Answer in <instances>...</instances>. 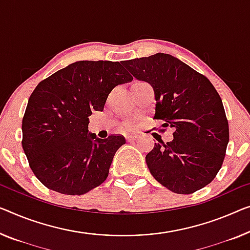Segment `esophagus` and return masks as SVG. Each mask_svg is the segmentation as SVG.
<instances>
[{"label":"esophagus","mask_w":250,"mask_h":250,"mask_svg":"<svg viewBox=\"0 0 250 250\" xmlns=\"http://www.w3.org/2000/svg\"><path fill=\"white\" fill-rule=\"evenodd\" d=\"M137 138H138V137L135 136V135H128V136H125V139H126V141H128V143H131V141L136 140Z\"/></svg>","instance_id":"1"}]
</instances>
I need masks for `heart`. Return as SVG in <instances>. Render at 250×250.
I'll return each instance as SVG.
<instances>
[{"label": "heart", "mask_w": 250, "mask_h": 250, "mask_svg": "<svg viewBox=\"0 0 250 250\" xmlns=\"http://www.w3.org/2000/svg\"><path fill=\"white\" fill-rule=\"evenodd\" d=\"M129 128H131V126H130V125H129Z\"/></svg>", "instance_id": "1"}]
</instances>
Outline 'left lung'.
<instances>
[{
	"instance_id": "left-lung-1",
	"label": "left lung",
	"mask_w": 250,
	"mask_h": 250,
	"mask_svg": "<svg viewBox=\"0 0 250 250\" xmlns=\"http://www.w3.org/2000/svg\"><path fill=\"white\" fill-rule=\"evenodd\" d=\"M122 65L136 80L151 85L154 119L175 130L172 141L155 144L146 156L155 180L177 194H191L211 183L229 143L228 120L211 82L168 54L130 59Z\"/></svg>"
}]
</instances>
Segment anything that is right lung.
Masks as SVG:
<instances>
[{
    "label": "right lung",
    "instance_id": "add662e5",
    "mask_svg": "<svg viewBox=\"0 0 250 250\" xmlns=\"http://www.w3.org/2000/svg\"><path fill=\"white\" fill-rule=\"evenodd\" d=\"M131 81L119 62L80 61L37 85L22 120V147L30 168L46 188L82 195L106 180L125 139H100L88 132V117L103 111L115 86Z\"/></svg>",
    "mask_w": 250,
    "mask_h": 250
}]
</instances>
